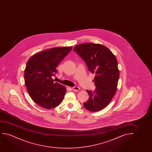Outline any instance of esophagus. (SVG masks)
Masks as SVG:
<instances>
[{"label":"esophagus","mask_w":152,"mask_h":152,"mask_svg":"<svg viewBox=\"0 0 152 152\" xmlns=\"http://www.w3.org/2000/svg\"><path fill=\"white\" fill-rule=\"evenodd\" d=\"M72 89L74 90V91H79V90H80V88L79 87H73L72 88Z\"/></svg>","instance_id":"obj_1"}]
</instances>
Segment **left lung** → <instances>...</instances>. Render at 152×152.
Here are the masks:
<instances>
[{
	"label": "left lung",
	"instance_id": "left-lung-1",
	"mask_svg": "<svg viewBox=\"0 0 152 152\" xmlns=\"http://www.w3.org/2000/svg\"><path fill=\"white\" fill-rule=\"evenodd\" d=\"M74 51L85 62L88 70L95 74L94 91L87 90L89 100L83 106L91 112L105 108L116 93L118 80V63L116 57L105 46L94 43L80 44Z\"/></svg>",
	"mask_w": 152,
	"mask_h": 152
}]
</instances>
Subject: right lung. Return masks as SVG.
I'll return each instance as SVG.
<instances>
[{"instance_id":"obj_1","label":"right lung","mask_w":152,"mask_h":152,"mask_svg":"<svg viewBox=\"0 0 152 152\" xmlns=\"http://www.w3.org/2000/svg\"><path fill=\"white\" fill-rule=\"evenodd\" d=\"M72 47L51 48L34 55L27 61L24 73L25 85L31 99L46 109L60 105L66 88L54 82L52 76L57 73L60 63L71 51Z\"/></svg>"}]
</instances>
